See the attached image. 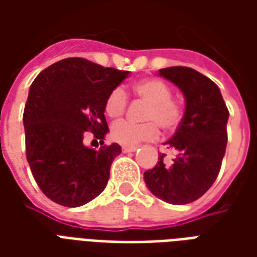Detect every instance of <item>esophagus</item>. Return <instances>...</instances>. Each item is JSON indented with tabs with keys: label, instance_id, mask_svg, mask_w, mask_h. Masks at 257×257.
Here are the masks:
<instances>
[{
	"label": "esophagus",
	"instance_id": "1",
	"mask_svg": "<svg viewBox=\"0 0 257 257\" xmlns=\"http://www.w3.org/2000/svg\"><path fill=\"white\" fill-rule=\"evenodd\" d=\"M138 150V146H122L123 153H134Z\"/></svg>",
	"mask_w": 257,
	"mask_h": 257
}]
</instances>
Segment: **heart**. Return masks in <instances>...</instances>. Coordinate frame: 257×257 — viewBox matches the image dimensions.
Here are the masks:
<instances>
[{"label": "heart", "mask_w": 257, "mask_h": 257, "mask_svg": "<svg viewBox=\"0 0 257 257\" xmlns=\"http://www.w3.org/2000/svg\"><path fill=\"white\" fill-rule=\"evenodd\" d=\"M134 93L142 100L149 103L145 112V119L150 122L136 125L128 121H118L111 125L110 136L114 142L123 146H135L140 142L154 140L158 136V126L164 131H173L182 119V110L178 103L171 99L172 90L165 82L156 78H146L138 81L132 86ZM128 99L121 88L112 89L106 101L104 111L110 118H119L126 110ZM154 120V123H151Z\"/></svg>", "instance_id": "b5f03b06"}]
</instances>
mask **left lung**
<instances>
[{
  "mask_svg": "<svg viewBox=\"0 0 257 257\" xmlns=\"http://www.w3.org/2000/svg\"><path fill=\"white\" fill-rule=\"evenodd\" d=\"M158 74L182 90L186 110L165 143L178 156L169 161L160 154L156 167L145 172V182L168 204H190L202 197L219 175L226 153L228 110L219 86L197 70L175 66Z\"/></svg>",
  "mask_w": 257,
  "mask_h": 257,
  "instance_id": "1",
  "label": "left lung"
}]
</instances>
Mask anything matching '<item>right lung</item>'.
Masks as SVG:
<instances>
[{
    "mask_svg": "<svg viewBox=\"0 0 257 257\" xmlns=\"http://www.w3.org/2000/svg\"><path fill=\"white\" fill-rule=\"evenodd\" d=\"M128 75L86 59L67 58L33 81L23 112L26 157L37 184L53 202L75 208L106 189L121 146L93 150L84 145V136L89 131L104 143V101Z\"/></svg>",
    "mask_w": 257,
    "mask_h": 257,
    "instance_id": "add662e5",
    "label": "right lung"
}]
</instances>
